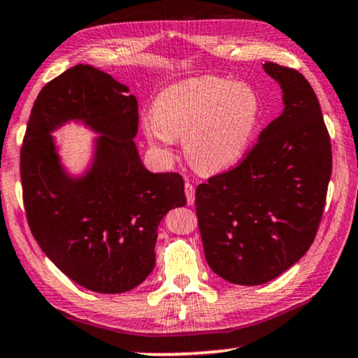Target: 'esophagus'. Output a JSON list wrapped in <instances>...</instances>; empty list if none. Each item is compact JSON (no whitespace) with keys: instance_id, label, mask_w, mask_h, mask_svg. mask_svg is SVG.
Here are the masks:
<instances>
[{"instance_id":"obj_1","label":"esophagus","mask_w":358,"mask_h":358,"mask_svg":"<svg viewBox=\"0 0 358 358\" xmlns=\"http://www.w3.org/2000/svg\"><path fill=\"white\" fill-rule=\"evenodd\" d=\"M185 193H187L188 205H193L194 203V185L192 182L185 183Z\"/></svg>"}]
</instances>
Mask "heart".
<instances>
[{
	"label": "heart",
	"instance_id": "obj_1",
	"mask_svg": "<svg viewBox=\"0 0 358 358\" xmlns=\"http://www.w3.org/2000/svg\"><path fill=\"white\" fill-rule=\"evenodd\" d=\"M259 119L261 102L251 85L205 76L162 90L153 110L142 117V129L160 155L169 157L182 137L183 153L194 170L221 173L250 152Z\"/></svg>",
	"mask_w": 358,
	"mask_h": 358
}]
</instances>
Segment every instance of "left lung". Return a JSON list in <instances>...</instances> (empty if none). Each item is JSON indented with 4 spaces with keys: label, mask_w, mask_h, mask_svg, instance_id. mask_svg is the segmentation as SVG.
<instances>
[{
    "label": "left lung",
    "mask_w": 358,
    "mask_h": 358,
    "mask_svg": "<svg viewBox=\"0 0 358 358\" xmlns=\"http://www.w3.org/2000/svg\"><path fill=\"white\" fill-rule=\"evenodd\" d=\"M282 92V114L236 169L196 188L205 257L220 278L261 286L296 264L317 234L332 148L317 96L301 72L262 64Z\"/></svg>",
    "instance_id": "8db88e82"
}]
</instances>
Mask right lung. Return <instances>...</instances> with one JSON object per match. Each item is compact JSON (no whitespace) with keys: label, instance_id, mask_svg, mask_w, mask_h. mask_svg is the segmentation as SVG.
Listing matches in <instances>:
<instances>
[{"label":"right lung","instance_id":"right-lung-1","mask_svg":"<svg viewBox=\"0 0 358 358\" xmlns=\"http://www.w3.org/2000/svg\"><path fill=\"white\" fill-rule=\"evenodd\" d=\"M127 85L92 66L46 84L21 147V183L31 233L76 284L99 294L137 287L155 268L157 229L187 205L178 173L145 169L134 138L138 103ZM76 123L96 134L80 172H71L52 134Z\"/></svg>","mask_w":358,"mask_h":358}]
</instances>
